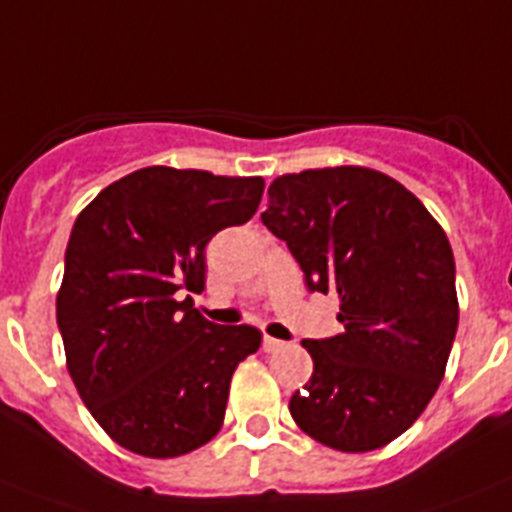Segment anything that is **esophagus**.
I'll list each match as a JSON object with an SVG mask.
<instances>
[{"instance_id": "esophagus-1", "label": "esophagus", "mask_w": 512, "mask_h": 512, "mask_svg": "<svg viewBox=\"0 0 512 512\" xmlns=\"http://www.w3.org/2000/svg\"><path fill=\"white\" fill-rule=\"evenodd\" d=\"M283 345H286V342L275 340V337H270V335L262 337V350H265V353H275V350H281Z\"/></svg>"}]
</instances>
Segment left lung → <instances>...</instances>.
<instances>
[{"mask_svg": "<svg viewBox=\"0 0 512 512\" xmlns=\"http://www.w3.org/2000/svg\"><path fill=\"white\" fill-rule=\"evenodd\" d=\"M268 195L262 224L288 244L309 291L340 296V335L301 342L314 373L291 397V417L335 451L386 446L438 391L459 327L446 231L368 167L283 175Z\"/></svg>", "mask_w": 512, "mask_h": 512, "instance_id": "1", "label": "left lung"}]
</instances>
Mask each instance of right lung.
<instances>
[{
    "mask_svg": "<svg viewBox=\"0 0 512 512\" xmlns=\"http://www.w3.org/2000/svg\"><path fill=\"white\" fill-rule=\"evenodd\" d=\"M262 190V177L144 167L74 221L56 322L71 381L118 446L175 459L221 430L231 376L262 335L208 322L185 291H203L206 244L250 221Z\"/></svg>",
    "mask_w": 512,
    "mask_h": 512,
    "instance_id": "1",
    "label": "right lung"
}]
</instances>
